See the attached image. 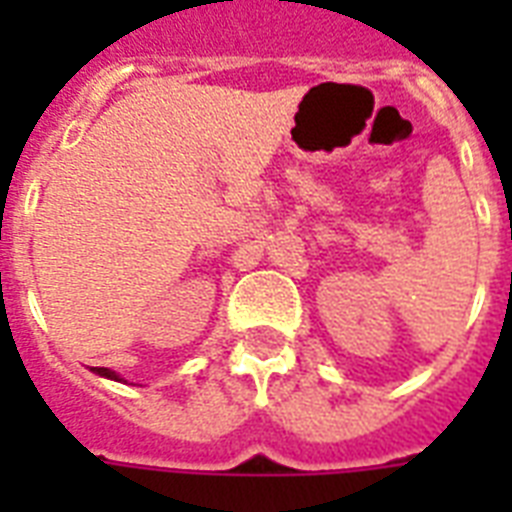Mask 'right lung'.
Returning <instances> with one entry per match:
<instances>
[{"label":"right lung","instance_id":"obj_1","mask_svg":"<svg viewBox=\"0 0 512 512\" xmlns=\"http://www.w3.org/2000/svg\"><path fill=\"white\" fill-rule=\"evenodd\" d=\"M92 372L100 374V377H108V380H119V374L111 372V369H106V366H92Z\"/></svg>","mask_w":512,"mask_h":512}]
</instances>
